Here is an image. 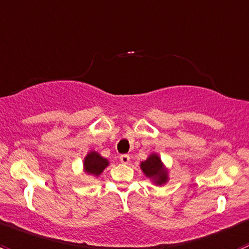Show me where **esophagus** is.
I'll use <instances>...</instances> for the list:
<instances>
[{"mask_svg":"<svg viewBox=\"0 0 249 249\" xmlns=\"http://www.w3.org/2000/svg\"><path fill=\"white\" fill-rule=\"evenodd\" d=\"M120 161H122L123 164H129V162H130V155L129 154L120 155Z\"/></svg>","mask_w":249,"mask_h":249,"instance_id":"obj_1","label":"esophagus"}]
</instances>
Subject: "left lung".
Returning <instances> with one entry per match:
<instances>
[{"mask_svg":"<svg viewBox=\"0 0 249 249\" xmlns=\"http://www.w3.org/2000/svg\"><path fill=\"white\" fill-rule=\"evenodd\" d=\"M141 169L147 177L152 178L157 184L161 185L167 182V170L164 169V165L157 154L149 155L148 159L141 164Z\"/></svg>","mask_w":249,"mask_h":249,"instance_id":"left-lung-1","label":"left lung"}]
</instances>
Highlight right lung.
Masks as SVG:
<instances>
[{
	"instance_id": "obj_1",
	"label": "right lung",
	"mask_w": 249,
	"mask_h": 249,
	"mask_svg": "<svg viewBox=\"0 0 249 249\" xmlns=\"http://www.w3.org/2000/svg\"><path fill=\"white\" fill-rule=\"evenodd\" d=\"M107 166H108L107 159L102 158L96 152H90L84 159V170L88 175L96 176L97 177Z\"/></svg>"
}]
</instances>
